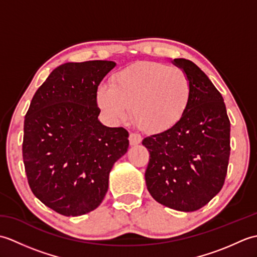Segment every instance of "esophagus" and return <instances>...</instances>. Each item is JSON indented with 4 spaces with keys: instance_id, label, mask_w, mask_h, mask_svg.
<instances>
[{
    "instance_id": "esophagus-1",
    "label": "esophagus",
    "mask_w": 257,
    "mask_h": 257,
    "mask_svg": "<svg viewBox=\"0 0 257 257\" xmlns=\"http://www.w3.org/2000/svg\"><path fill=\"white\" fill-rule=\"evenodd\" d=\"M141 140H143V138H141V136L138 135V134L132 133V134L129 135V143H130V146L139 145V144L141 143Z\"/></svg>"
}]
</instances>
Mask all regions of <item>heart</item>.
I'll list each match as a JSON object with an SVG mask.
<instances>
[{
  "mask_svg": "<svg viewBox=\"0 0 257 257\" xmlns=\"http://www.w3.org/2000/svg\"><path fill=\"white\" fill-rule=\"evenodd\" d=\"M192 85L184 70L165 64L139 62L114 74L111 86H101L97 103L110 121H122L130 109L146 133L174 127L187 112Z\"/></svg>",
  "mask_w": 257,
  "mask_h": 257,
  "instance_id": "b5f03b06",
  "label": "heart"
}]
</instances>
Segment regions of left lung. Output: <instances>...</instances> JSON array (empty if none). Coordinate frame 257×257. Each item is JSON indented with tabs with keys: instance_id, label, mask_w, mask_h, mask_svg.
<instances>
[{
	"instance_id": "1",
	"label": "left lung",
	"mask_w": 257,
	"mask_h": 257,
	"mask_svg": "<svg viewBox=\"0 0 257 257\" xmlns=\"http://www.w3.org/2000/svg\"><path fill=\"white\" fill-rule=\"evenodd\" d=\"M172 63L189 76L192 95L174 127L143 140L150 154L145 178L157 202L192 212L209 203L224 184L231 123L223 97L209 77L189 59Z\"/></svg>"
}]
</instances>
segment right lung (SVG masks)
I'll return each instance as SVG.
<instances>
[{"instance_id": "obj_1", "label": "right lung", "mask_w": 257, "mask_h": 257, "mask_svg": "<svg viewBox=\"0 0 257 257\" xmlns=\"http://www.w3.org/2000/svg\"><path fill=\"white\" fill-rule=\"evenodd\" d=\"M111 61L66 63L35 92L24 120L23 161L32 192L65 216L86 214L108 190L112 166L128 150L129 134L99 120L97 89Z\"/></svg>"}]
</instances>
